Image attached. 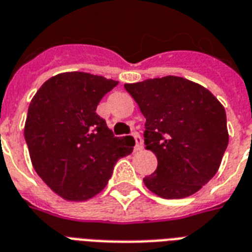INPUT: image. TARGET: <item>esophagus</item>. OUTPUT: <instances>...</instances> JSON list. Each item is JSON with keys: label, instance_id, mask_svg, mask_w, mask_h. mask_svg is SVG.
<instances>
[{"label": "esophagus", "instance_id": "1", "mask_svg": "<svg viewBox=\"0 0 252 252\" xmlns=\"http://www.w3.org/2000/svg\"><path fill=\"white\" fill-rule=\"evenodd\" d=\"M132 136H133V139H134V151H141V149H143V139H141V136H140L139 133H137V132H134L133 134H132Z\"/></svg>", "mask_w": 252, "mask_h": 252}]
</instances>
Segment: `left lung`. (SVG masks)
Here are the masks:
<instances>
[{"label": "left lung", "mask_w": 252, "mask_h": 252, "mask_svg": "<svg viewBox=\"0 0 252 252\" xmlns=\"http://www.w3.org/2000/svg\"><path fill=\"white\" fill-rule=\"evenodd\" d=\"M147 119L144 143L157 157L156 172L144 178L166 199L197 193L216 176L228 144L226 111L201 84L164 76L124 84Z\"/></svg>", "instance_id": "obj_1"}]
</instances>
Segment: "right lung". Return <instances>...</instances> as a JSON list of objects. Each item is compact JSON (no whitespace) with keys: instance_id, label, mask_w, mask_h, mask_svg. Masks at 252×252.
I'll return each mask as SVG.
<instances>
[{"instance_id":"add662e5","label":"right lung","mask_w":252,"mask_h":252,"mask_svg":"<svg viewBox=\"0 0 252 252\" xmlns=\"http://www.w3.org/2000/svg\"><path fill=\"white\" fill-rule=\"evenodd\" d=\"M118 83L88 72H62L46 80L30 101L25 140L32 164L67 201L100 193L116 161L132 153V137H115L96 113L101 97Z\"/></svg>"}]
</instances>
